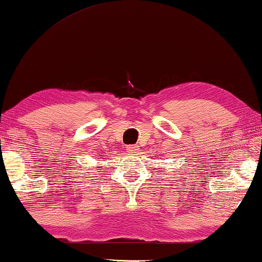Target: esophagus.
Returning a JSON list of instances; mask_svg holds the SVG:
<instances>
[{
    "mask_svg": "<svg viewBox=\"0 0 262 262\" xmlns=\"http://www.w3.org/2000/svg\"><path fill=\"white\" fill-rule=\"evenodd\" d=\"M126 150H127V152L134 154L138 150V146L137 145H126Z\"/></svg>",
    "mask_w": 262,
    "mask_h": 262,
    "instance_id": "34e87169",
    "label": "esophagus"
}]
</instances>
